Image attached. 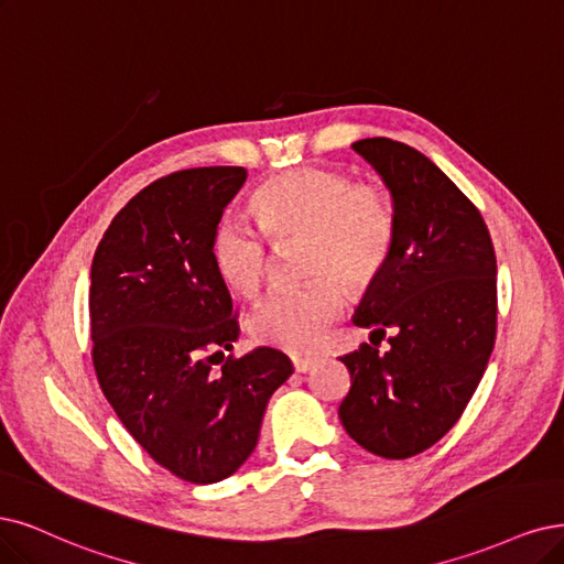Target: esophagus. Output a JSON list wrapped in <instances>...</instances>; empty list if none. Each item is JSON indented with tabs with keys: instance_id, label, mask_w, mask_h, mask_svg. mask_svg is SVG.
Here are the masks:
<instances>
[{
	"instance_id": "34e87169",
	"label": "esophagus",
	"mask_w": 564,
	"mask_h": 564,
	"mask_svg": "<svg viewBox=\"0 0 564 564\" xmlns=\"http://www.w3.org/2000/svg\"><path fill=\"white\" fill-rule=\"evenodd\" d=\"M293 365H295V371L306 373L311 367L316 365V360L314 358H293Z\"/></svg>"
}]
</instances>
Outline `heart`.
Segmentation results:
<instances>
[{
  "label": "heart",
  "instance_id": "b5f03b06",
  "mask_svg": "<svg viewBox=\"0 0 564 564\" xmlns=\"http://www.w3.org/2000/svg\"><path fill=\"white\" fill-rule=\"evenodd\" d=\"M250 214L279 246L302 241L300 288L271 293L250 318L258 341L293 352L316 348L325 327L344 308V290H365L381 276L398 214L377 181H352L339 170L297 166L262 181L250 195ZM218 279L241 297H256L269 279L271 248L258 229L223 218L212 235Z\"/></svg>",
  "mask_w": 564,
  "mask_h": 564
}]
</instances>
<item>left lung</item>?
Returning <instances> with one entry per match:
<instances>
[{"label": "left lung", "instance_id": "obj_1", "mask_svg": "<svg viewBox=\"0 0 564 564\" xmlns=\"http://www.w3.org/2000/svg\"><path fill=\"white\" fill-rule=\"evenodd\" d=\"M392 195L398 239L352 323L388 337L341 362L339 404L362 448L404 460L460 421L484 379L497 335V260L481 212L430 158L386 137L352 143Z\"/></svg>", "mask_w": 564, "mask_h": 564}]
</instances>
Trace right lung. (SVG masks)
<instances>
[{"mask_svg":"<svg viewBox=\"0 0 564 564\" xmlns=\"http://www.w3.org/2000/svg\"><path fill=\"white\" fill-rule=\"evenodd\" d=\"M243 181V166H195L145 185L111 220L90 269L101 392L137 444L191 484L223 481L248 460L269 398L293 373L276 348L223 356L239 321L212 235Z\"/></svg>","mask_w":564,"mask_h":564,"instance_id":"right-lung-1","label":"right lung"}]
</instances>
